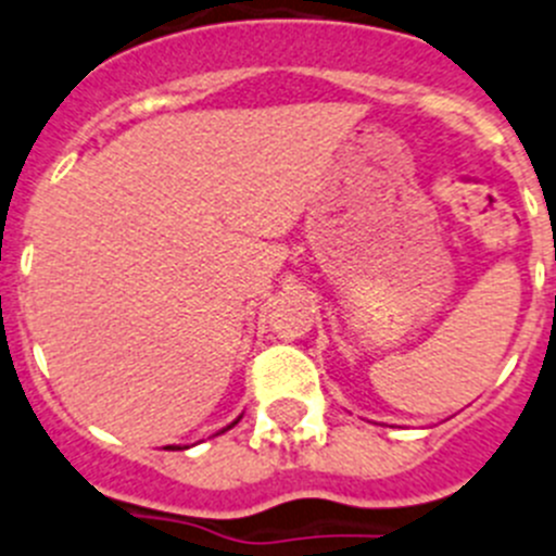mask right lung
<instances>
[{
  "label": "right lung",
  "mask_w": 556,
  "mask_h": 556,
  "mask_svg": "<svg viewBox=\"0 0 556 556\" xmlns=\"http://www.w3.org/2000/svg\"><path fill=\"white\" fill-rule=\"evenodd\" d=\"M236 422H238V419H236ZM236 422H232V425H236ZM232 425H227V428H232ZM227 428H225V430H227Z\"/></svg>",
  "instance_id": "add662e5"
}]
</instances>
